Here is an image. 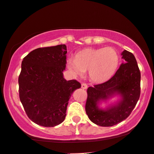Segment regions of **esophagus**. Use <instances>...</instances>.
<instances>
[{"instance_id": "esophagus-1", "label": "esophagus", "mask_w": 154, "mask_h": 154, "mask_svg": "<svg viewBox=\"0 0 154 154\" xmlns=\"http://www.w3.org/2000/svg\"><path fill=\"white\" fill-rule=\"evenodd\" d=\"M81 88H82V89H87L88 85L86 83H82V85H81Z\"/></svg>"}]
</instances>
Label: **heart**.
<instances>
[{
    "label": "heart",
    "instance_id": "heart-1",
    "mask_svg": "<svg viewBox=\"0 0 154 154\" xmlns=\"http://www.w3.org/2000/svg\"><path fill=\"white\" fill-rule=\"evenodd\" d=\"M118 63V54L112 47L85 49L66 61L67 68L74 76L82 75L88 70L89 78L95 82L109 80L116 72Z\"/></svg>",
    "mask_w": 154,
    "mask_h": 154
}]
</instances>
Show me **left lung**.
Masks as SVG:
<instances>
[{"mask_svg": "<svg viewBox=\"0 0 154 154\" xmlns=\"http://www.w3.org/2000/svg\"><path fill=\"white\" fill-rule=\"evenodd\" d=\"M124 62L104 83L89 87L85 111L89 119L100 126H112L126 119L139 100L140 72L134 55L124 50ZM116 97L114 101L112 97ZM104 103L106 106L101 107Z\"/></svg>", "mask_w": 154, "mask_h": 154, "instance_id": "8db88e82", "label": "left lung"}]
</instances>
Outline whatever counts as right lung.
Here are the masks:
<instances>
[{
	"instance_id": "obj_1",
	"label": "right lung",
	"mask_w": 154,
	"mask_h": 154,
	"mask_svg": "<svg viewBox=\"0 0 154 154\" xmlns=\"http://www.w3.org/2000/svg\"><path fill=\"white\" fill-rule=\"evenodd\" d=\"M66 53L65 45L37 48L22 61L20 99L28 118L39 126L61 124L71 96L81 87L77 80L63 77Z\"/></svg>"
}]
</instances>
